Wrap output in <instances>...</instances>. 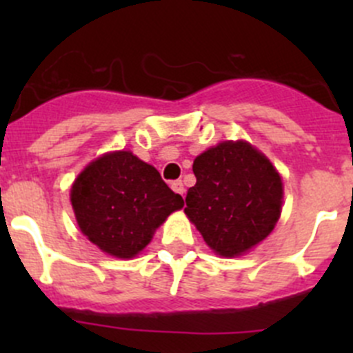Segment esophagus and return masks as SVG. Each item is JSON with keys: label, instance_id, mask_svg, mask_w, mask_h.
I'll return each mask as SVG.
<instances>
[{"label": "esophagus", "instance_id": "34e87169", "mask_svg": "<svg viewBox=\"0 0 353 353\" xmlns=\"http://www.w3.org/2000/svg\"><path fill=\"white\" fill-rule=\"evenodd\" d=\"M170 188H172V191L174 193H177V194H181V196H184V184H183V181H172V183H170Z\"/></svg>", "mask_w": 353, "mask_h": 353}]
</instances>
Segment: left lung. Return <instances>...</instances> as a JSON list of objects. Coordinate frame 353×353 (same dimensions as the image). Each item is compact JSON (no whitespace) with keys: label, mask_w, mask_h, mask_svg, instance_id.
<instances>
[{"label":"left lung","mask_w":353,"mask_h":353,"mask_svg":"<svg viewBox=\"0 0 353 353\" xmlns=\"http://www.w3.org/2000/svg\"><path fill=\"white\" fill-rule=\"evenodd\" d=\"M196 184L184 213L220 256L261 243L282 212V179L265 155L245 141H223L194 159Z\"/></svg>","instance_id":"8db88e82"}]
</instances>
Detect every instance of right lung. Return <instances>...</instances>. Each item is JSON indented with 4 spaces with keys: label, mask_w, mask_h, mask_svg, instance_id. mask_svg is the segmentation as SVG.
Here are the masks:
<instances>
[{
    "label": "right lung",
    "mask_w": 353,
    "mask_h": 353,
    "mask_svg": "<svg viewBox=\"0 0 353 353\" xmlns=\"http://www.w3.org/2000/svg\"><path fill=\"white\" fill-rule=\"evenodd\" d=\"M71 205L92 243L108 254L133 258L184 201L155 167L123 150L101 157L78 176Z\"/></svg>",
    "instance_id": "right-lung-1"
}]
</instances>
